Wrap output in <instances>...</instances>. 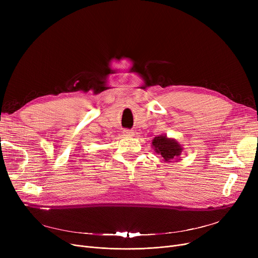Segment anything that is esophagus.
<instances>
[{"mask_svg":"<svg viewBox=\"0 0 258 258\" xmlns=\"http://www.w3.org/2000/svg\"><path fill=\"white\" fill-rule=\"evenodd\" d=\"M123 135L124 136H127V137H132V136H134V132L133 131H131V130H124L123 131Z\"/></svg>","mask_w":258,"mask_h":258,"instance_id":"1","label":"esophagus"}]
</instances>
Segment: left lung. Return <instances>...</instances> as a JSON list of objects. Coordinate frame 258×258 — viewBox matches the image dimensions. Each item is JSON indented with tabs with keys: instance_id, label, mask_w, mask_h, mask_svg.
<instances>
[{
	"instance_id": "1",
	"label": "left lung",
	"mask_w": 258,
	"mask_h": 258,
	"mask_svg": "<svg viewBox=\"0 0 258 258\" xmlns=\"http://www.w3.org/2000/svg\"><path fill=\"white\" fill-rule=\"evenodd\" d=\"M152 144L155 152L161 155L165 162H170L173 159L179 158L183 151L181 144H179L177 140L167 138L166 135H160L155 137Z\"/></svg>"
}]
</instances>
